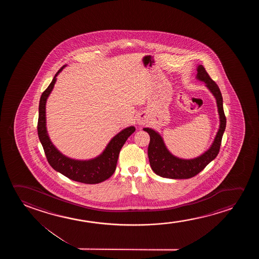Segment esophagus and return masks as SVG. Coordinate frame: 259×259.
Instances as JSON below:
<instances>
[{
    "label": "esophagus",
    "mask_w": 259,
    "mask_h": 259,
    "mask_svg": "<svg viewBox=\"0 0 259 259\" xmlns=\"http://www.w3.org/2000/svg\"><path fill=\"white\" fill-rule=\"evenodd\" d=\"M148 116L144 113L139 114L138 116H137V118H136V123L139 125H144V124H147L148 123Z\"/></svg>",
    "instance_id": "obj_1"
}]
</instances>
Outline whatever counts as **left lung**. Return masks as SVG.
Returning a JSON list of instances; mask_svg holds the SVG:
<instances>
[{"label":"left lung","mask_w":259,"mask_h":259,"mask_svg":"<svg viewBox=\"0 0 259 259\" xmlns=\"http://www.w3.org/2000/svg\"><path fill=\"white\" fill-rule=\"evenodd\" d=\"M197 74L195 78L199 81L204 82L205 87L209 89L216 99L218 112L220 116V126L217 132L216 136L213 140L209 149L194 158H181L174 156L169 149H167L163 139L158 132L152 128H143L150 136L148 156L149 163L155 174L160 177L182 180L194 177L200 171H202L211 161L216 158L220 152L221 140L223 137L224 132L227 125V118L224 113L223 98L220 92V88L216 83L209 78L204 67L199 64L197 68Z\"/></svg>","instance_id":"left-lung-1"}]
</instances>
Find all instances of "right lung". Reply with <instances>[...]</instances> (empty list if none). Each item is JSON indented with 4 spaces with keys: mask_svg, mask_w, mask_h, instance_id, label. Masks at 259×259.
<instances>
[{
    "mask_svg": "<svg viewBox=\"0 0 259 259\" xmlns=\"http://www.w3.org/2000/svg\"><path fill=\"white\" fill-rule=\"evenodd\" d=\"M66 67V64L57 71L48 89L40 96L38 119V135L42 145L48 162L54 170L72 181L85 184H97L106 181L114 174L117 166L120 149L128 137L135 133L134 125L125 127L115 135L107 144L105 149L99 156L95 158L78 160L71 158L60 152L50 140L47 129L46 103L57 82V77Z\"/></svg>",
    "mask_w": 259,
    "mask_h": 259,
    "instance_id": "add662e5",
    "label": "right lung"
}]
</instances>
